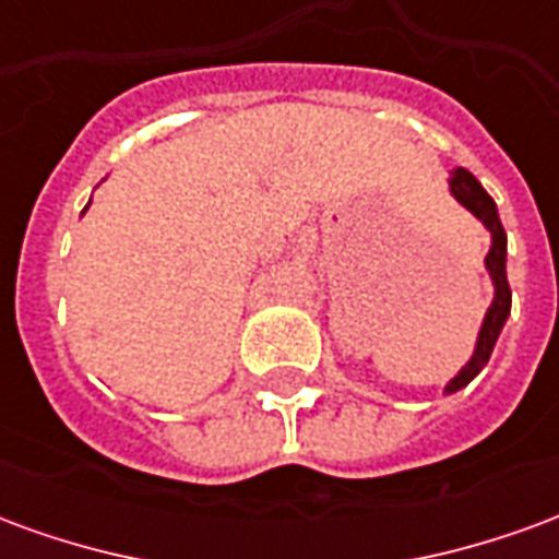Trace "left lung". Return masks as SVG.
I'll return each mask as SVG.
<instances>
[{
  "label": "left lung",
  "mask_w": 559,
  "mask_h": 559,
  "mask_svg": "<svg viewBox=\"0 0 559 559\" xmlns=\"http://www.w3.org/2000/svg\"><path fill=\"white\" fill-rule=\"evenodd\" d=\"M449 194L455 197L457 203L467 209L469 215H476V218L485 224V230L491 233V248H488V254H485V269H488V275H491L493 299L491 305H488V311H485V320H481L479 338H476L473 356H469V362L445 383V395H452L457 389L467 386L469 380L488 365V359H491L493 353V344L500 338L506 320H509V311H512V290H509V278H506V230L503 224H500V215H497V203H493L491 194L481 188L479 179L469 170H464V167H455L452 176H449Z\"/></svg>",
  "instance_id": "8db88e82"
}]
</instances>
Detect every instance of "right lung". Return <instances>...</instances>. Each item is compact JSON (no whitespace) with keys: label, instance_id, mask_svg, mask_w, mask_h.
<instances>
[{"label":"right lung","instance_id":"add662e5","mask_svg":"<svg viewBox=\"0 0 559 559\" xmlns=\"http://www.w3.org/2000/svg\"><path fill=\"white\" fill-rule=\"evenodd\" d=\"M83 212H86V209H83Z\"/></svg>","mask_w":559,"mask_h":559}]
</instances>
